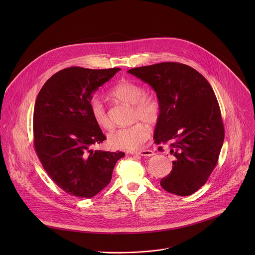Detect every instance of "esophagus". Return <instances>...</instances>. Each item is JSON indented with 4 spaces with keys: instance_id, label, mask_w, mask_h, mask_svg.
Masks as SVG:
<instances>
[{
    "instance_id": "1",
    "label": "esophagus",
    "mask_w": 255,
    "mask_h": 255,
    "mask_svg": "<svg viewBox=\"0 0 255 255\" xmlns=\"http://www.w3.org/2000/svg\"><path fill=\"white\" fill-rule=\"evenodd\" d=\"M134 154H136V155H141V156H152V155H154V151L149 150V149H143V150L134 152Z\"/></svg>"
}]
</instances>
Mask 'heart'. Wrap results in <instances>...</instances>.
<instances>
[{"label":"heart","instance_id":"obj_1","mask_svg":"<svg viewBox=\"0 0 255 255\" xmlns=\"http://www.w3.org/2000/svg\"><path fill=\"white\" fill-rule=\"evenodd\" d=\"M110 96L124 104L131 105L132 121H144L148 125L157 122L160 114V104L156 97L144 95V89L129 80H122L110 90ZM91 113L96 124L110 130L113 126L106 108L99 98L90 102ZM149 137V130L144 124L137 122L129 127L119 128L108 136V142L113 148L121 150H136Z\"/></svg>","mask_w":255,"mask_h":255}]
</instances>
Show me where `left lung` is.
I'll list each match as a JSON object with an SVG mask.
<instances>
[{"label":"left lung","mask_w":255,"mask_h":255,"mask_svg":"<svg viewBox=\"0 0 255 255\" xmlns=\"http://www.w3.org/2000/svg\"><path fill=\"white\" fill-rule=\"evenodd\" d=\"M128 72L156 93L160 114L155 143L172 142L170 154L175 159L160 186L176 196L194 194L215 168L224 141L220 107L211 85L199 71L178 62L141 66Z\"/></svg>","instance_id":"obj_1"}]
</instances>
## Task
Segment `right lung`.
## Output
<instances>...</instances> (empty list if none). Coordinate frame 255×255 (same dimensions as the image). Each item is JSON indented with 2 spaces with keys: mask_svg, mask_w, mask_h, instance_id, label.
I'll use <instances>...</instances> for the list:
<instances>
[{
  "mask_svg": "<svg viewBox=\"0 0 255 255\" xmlns=\"http://www.w3.org/2000/svg\"><path fill=\"white\" fill-rule=\"evenodd\" d=\"M120 68L71 66L53 75L40 90L33 114L34 147L47 174L65 193L90 199L112 178L121 151L93 150L106 139L93 119V94Z\"/></svg>",
  "mask_w": 255,
  "mask_h": 255,
  "instance_id": "right-lung-1",
  "label": "right lung"
}]
</instances>
